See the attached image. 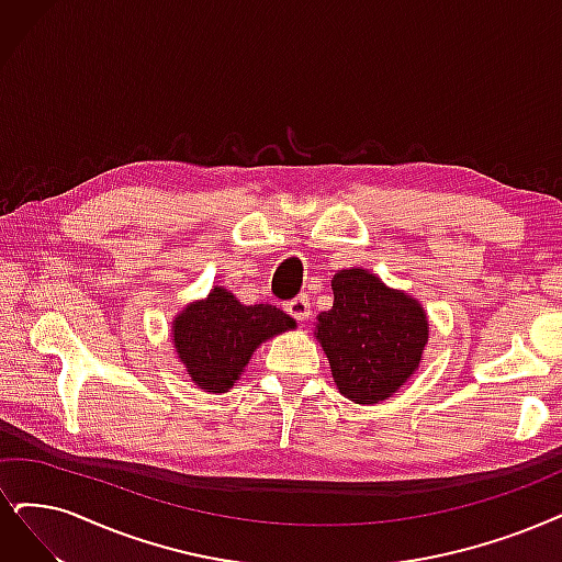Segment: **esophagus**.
<instances>
[{"label":"esophagus","instance_id":"esophagus-1","mask_svg":"<svg viewBox=\"0 0 562 562\" xmlns=\"http://www.w3.org/2000/svg\"><path fill=\"white\" fill-rule=\"evenodd\" d=\"M286 313L292 315L296 322H305L313 315V310H310V299L307 296H296L294 301L286 303Z\"/></svg>","mask_w":562,"mask_h":562}]
</instances>
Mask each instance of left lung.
Segmentation results:
<instances>
[{
  "instance_id": "8db88e82",
  "label": "left lung",
  "mask_w": 562,
  "mask_h": 562,
  "mask_svg": "<svg viewBox=\"0 0 562 562\" xmlns=\"http://www.w3.org/2000/svg\"><path fill=\"white\" fill-rule=\"evenodd\" d=\"M330 289L334 307L317 317L315 336L334 382L359 405L391 398L422 363L428 342L422 303L363 268L340 270Z\"/></svg>"
}]
</instances>
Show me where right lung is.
Instances as JSON below:
<instances>
[{
	"label": "right lung",
	"mask_w": 562,
	"mask_h": 562,
	"mask_svg": "<svg viewBox=\"0 0 562 562\" xmlns=\"http://www.w3.org/2000/svg\"><path fill=\"white\" fill-rule=\"evenodd\" d=\"M294 326L280 307L243 305L224 286H215L207 299L176 315L171 340L190 380L199 389L224 393L243 375L261 342Z\"/></svg>",
	"instance_id": "add662e5"
}]
</instances>
